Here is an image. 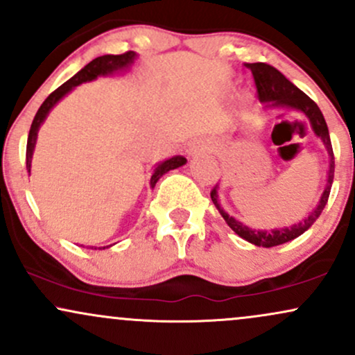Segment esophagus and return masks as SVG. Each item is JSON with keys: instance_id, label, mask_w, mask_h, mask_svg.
Wrapping results in <instances>:
<instances>
[{"instance_id": "esophagus-1", "label": "esophagus", "mask_w": 355, "mask_h": 355, "mask_svg": "<svg viewBox=\"0 0 355 355\" xmlns=\"http://www.w3.org/2000/svg\"><path fill=\"white\" fill-rule=\"evenodd\" d=\"M209 152H210V146L203 140H193L187 145V155H189V157H197V155H203Z\"/></svg>"}]
</instances>
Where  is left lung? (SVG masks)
<instances>
[{"label": "left lung", "mask_w": 355, "mask_h": 355, "mask_svg": "<svg viewBox=\"0 0 355 355\" xmlns=\"http://www.w3.org/2000/svg\"><path fill=\"white\" fill-rule=\"evenodd\" d=\"M247 68H250L252 75H254L257 93H259V100L262 103H266V108H288V110H297V112L304 113L305 116L311 121L313 133L320 138L322 144L327 148L329 153V172H327V183H325V189L322 191V197L319 203L313 207L309 217H305L302 222L294 223L291 227H284V229H274V230H257L250 229V227L243 225L242 222L230 217L225 210L220 207L218 202V185H215L210 191V197L214 205L217 207L220 215L223 220L229 223V227L239 237H242L247 242L254 243L257 247H275L282 245L285 242H291L302 235L305 230H309L313 225L319 215L324 210L325 203L329 200V193H331V187L334 182V168H336V162H334V152H332V144L331 137H329V128L325 123L324 115H322L320 108L317 107V103L313 100L309 98L307 95L295 87L294 83H291L279 70H275L274 67L267 63H247Z\"/></svg>", "instance_id": "obj_1"}]
</instances>
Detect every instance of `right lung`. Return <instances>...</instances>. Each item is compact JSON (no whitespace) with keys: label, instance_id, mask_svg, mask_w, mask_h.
<instances>
[{"label":"right lung","instance_id":"add662e5","mask_svg":"<svg viewBox=\"0 0 355 355\" xmlns=\"http://www.w3.org/2000/svg\"><path fill=\"white\" fill-rule=\"evenodd\" d=\"M135 58H137L135 51H126V53H123V55L98 56V58L89 61L87 67L81 68V70L76 73L75 76H71L67 83H63L60 88H56L55 92H53L51 95L43 101V105L40 107L38 112H36V115L33 118V123H31V128H30V135H28V144H26V170H28V173L31 172V158H33L38 130L44 121V118L48 116V113L51 112V108L55 107V105L58 103V101L63 98L64 95H68L73 88L78 87V85L96 80L98 76H108V75H113V73L123 71L128 67H132V63L135 61ZM185 164H187V158L182 157V155H177V157H172V158H168V160L158 164L157 166H155L152 180H150L152 189L155 187V183L160 180V177H164L166 172H170V170H173V168H178V166H182ZM101 248H107V247H101Z\"/></svg>","mask_w":355,"mask_h":355}]
</instances>
